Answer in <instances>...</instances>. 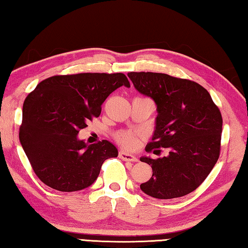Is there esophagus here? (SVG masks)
Here are the masks:
<instances>
[{"label": "esophagus", "mask_w": 248, "mask_h": 248, "mask_svg": "<svg viewBox=\"0 0 248 248\" xmlns=\"http://www.w3.org/2000/svg\"><path fill=\"white\" fill-rule=\"evenodd\" d=\"M119 155H120L121 159L125 160V161L135 162V161H137V160H138V159L135 157V155H132V154H128V153H126V151H124V150H121Z\"/></svg>", "instance_id": "1"}]
</instances>
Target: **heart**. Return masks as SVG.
I'll list each match as a JSON object with an SVG mask.
<instances>
[{"label":"heart","mask_w":248,"mask_h":248,"mask_svg":"<svg viewBox=\"0 0 248 248\" xmlns=\"http://www.w3.org/2000/svg\"><path fill=\"white\" fill-rule=\"evenodd\" d=\"M116 140L125 147H133L137 142V137L132 132H121L116 135Z\"/></svg>","instance_id":"obj_1"}]
</instances>
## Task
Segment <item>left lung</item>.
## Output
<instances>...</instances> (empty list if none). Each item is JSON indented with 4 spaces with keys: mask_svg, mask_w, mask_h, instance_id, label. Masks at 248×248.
Listing matches in <instances>:
<instances>
[{
    "mask_svg": "<svg viewBox=\"0 0 248 248\" xmlns=\"http://www.w3.org/2000/svg\"><path fill=\"white\" fill-rule=\"evenodd\" d=\"M134 87L157 106L153 141L147 151L168 148L167 157L140 161L153 169L140 189L158 199L185 196L209 175L220 155L222 116L209 93L197 82L162 73L131 72ZM155 151L154 150V154Z\"/></svg>",
    "mask_w": 248,
    "mask_h": 248,
    "instance_id": "left-lung-1",
    "label": "left lung"
}]
</instances>
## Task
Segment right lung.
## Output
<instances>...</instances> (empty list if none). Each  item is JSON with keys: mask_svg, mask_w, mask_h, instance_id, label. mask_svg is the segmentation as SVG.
<instances>
[{"mask_svg": "<svg viewBox=\"0 0 248 248\" xmlns=\"http://www.w3.org/2000/svg\"><path fill=\"white\" fill-rule=\"evenodd\" d=\"M121 86L131 87L122 73H81L46 78L27 95L19 140L41 182L60 192H77L94 183L107 159L117 157L112 142L88 146L77 135Z\"/></svg>", "mask_w": 248, "mask_h": 248, "instance_id": "add662e5", "label": "right lung"}]
</instances>
